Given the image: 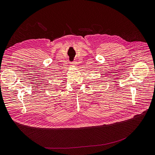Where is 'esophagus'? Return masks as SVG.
I'll return each mask as SVG.
<instances>
[{
    "label": "esophagus",
    "instance_id": "obj_1",
    "mask_svg": "<svg viewBox=\"0 0 155 155\" xmlns=\"http://www.w3.org/2000/svg\"><path fill=\"white\" fill-rule=\"evenodd\" d=\"M72 64H73V66H76V64H77V63H76V62H75V61H74L73 62H72Z\"/></svg>",
    "mask_w": 155,
    "mask_h": 155
}]
</instances>
